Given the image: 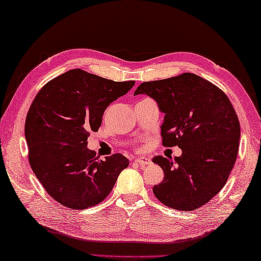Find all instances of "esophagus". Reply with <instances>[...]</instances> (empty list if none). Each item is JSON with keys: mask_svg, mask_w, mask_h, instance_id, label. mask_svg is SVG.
Here are the masks:
<instances>
[{"mask_svg": "<svg viewBox=\"0 0 261 261\" xmlns=\"http://www.w3.org/2000/svg\"><path fill=\"white\" fill-rule=\"evenodd\" d=\"M135 162L141 166H147L151 164V160L148 159V157H138V159H135Z\"/></svg>", "mask_w": 261, "mask_h": 261, "instance_id": "34e87169", "label": "esophagus"}]
</instances>
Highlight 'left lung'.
Segmentation results:
<instances>
[{"instance_id":"obj_1","label":"left lung","mask_w":261,"mask_h":261,"mask_svg":"<svg viewBox=\"0 0 261 261\" xmlns=\"http://www.w3.org/2000/svg\"><path fill=\"white\" fill-rule=\"evenodd\" d=\"M134 95H147L157 102L164 113L163 146H178L182 151L174 161L153 157L164 172L153 194L176 211L203 206L223 189L236 162L241 126L229 98L191 72L141 83Z\"/></svg>"}]
</instances>
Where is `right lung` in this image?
<instances>
[{
	"mask_svg": "<svg viewBox=\"0 0 261 261\" xmlns=\"http://www.w3.org/2000/svg\"><path fill=\"white\" fill-rule=\"evenodd\" d=\"M134 84L72 69L37 93L25 120L29 162L47 193L62 206H96L129 164L121 153L98 160L88 138L101 125L106 108Z\"/></svg>",
	"mask_w": 261,
	"mask_h": 261,
	"instance_id": "obj_1",
	"label": "right lung"
}]
</instances>
